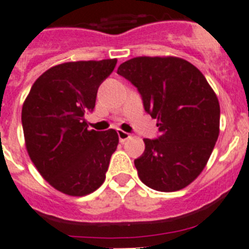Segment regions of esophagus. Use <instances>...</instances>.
<instances>
[{"instance_id": "obj_1", "label": "esophagus", "mask_w": 249, "mask_h": 249, "mask_svg": "<svg viewBox=\"0 0 249 249\" xmlns=\"http://www.w3.org/2000/svg\"><path fill=\"white\" fill-rule=\"evenodd\" d=\"M117 133H118V138H120L121 142H124V141H127L129 137H131V135H129V133L122 131V129H118Z\"/></svg>"}]
</instances>
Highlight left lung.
<instances>
[{
  "instance_id": "obj_1",
  "label": "left lung",
  "mask_w": 249,
  "mask_h": 249,
  "mask_svg": "<svg viewBox=\"0 0 249 249\" xmlns=\"http://www.w3.org/2000/svg\"><path fill=\"white\" fill-rule=\"evenodd\" d=\"M117 73L137 87L160 137L144 138L135 160L149 188L175 192L192 183L210 160L219 135V102L198 68L178 57H135Z\"/></svg>"
}]
</instances>
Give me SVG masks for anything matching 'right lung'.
I'll list each match as a JSON object with an SVG mask.
<instances>
[{
  "label": "right lung",
  "instance_id": "obj_1",
  "mask_svg": "<svg viewBox=\"0 0 249 249\" xmlns=\"http://www.w3.org/2000/svg\"><path fill=\"white\" fill-rule=\"evenodd\" d=\"M117 59L53 66L31 87L22 106V127L31 160L46 181L68 196L89 195L105 182L118 144L114 129H87L101 83Z\"/></svg>",
  "mask_w": 249,
  "mask_h": 249
}]
</instances>
